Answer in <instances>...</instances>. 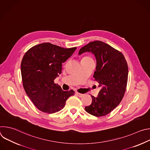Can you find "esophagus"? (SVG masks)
Returning <instances> with one entry per match:
<instances>
[{
  "label": "esophagus",
  "instance_id": "esophagus-1",
  "mask_svg": "<svg viewBox=\"0 0 150 150\" xmlns=\"http://www.w3.org/2000/svg\"><path fill=\"white\" fill-rule=\"evenodd\" d=\"M75 94H76V95H77V96H78V97H82V96H83V94H81V93H78V92H75Z\"/></svg>",
  "mask_w": 150,
  "mask_h": 150
}]
</instances>
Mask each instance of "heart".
I'll return each mask as SVG.
<instances>
[{
  "label": "heart",
  "mask_w": 150,
  "mask_h": 150,
  "mask_svg": "<svg viewBox=\"0 0 150 150\" xmlns=\"http://www.w3.org/2000/svg\"><path fill=\"white\" fill-rule=\"evenodd\" d=\"M82 59H90V57H83Z\"/></svg>",
  "instance_id": "b5f03b06"
}]
</instances>
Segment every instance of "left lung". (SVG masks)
Wrapping results in <instances>:
<instances>
[{
	"label": "left lung",
	"mask_w": 150,
	"mask_h": 150,
	"mask_svg": "<svg viewBox=\"0 0 150 150\" xmlns=\"http://www.w3.org/2000/svg\"><path fill=\"white\" fill-rule=\"evenodd\" d=\"M88 52L96 56V70L93 75L101 87L97 97L91 96L92 103L85 108L87 113L96 117L105 116L122 101L126 91L128 67L123 54L101 41L89 42L79 51Z\"/></svg>",
	"instance_id": "obj_1"
}]
</instances>
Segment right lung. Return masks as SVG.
<instances>
[{"label": "right lung", "instance_id": "obj_1", "mask_svg": "<svg viewBox=\"0 0 150 150\" xmlns=\"http://www.w3.org/2000/svg\"><path fill=\"white\" fill-rule=\"evenodd\" d=\"M76 47L63 48L50 42L35 45L24 54L21 64L23 87L27 95L40 111L49 114L61 110L72 90L63 91L54 80L62 73V63Z\"/></svg>", "mask_w": 150, "mask_h": 150}]
</instances>
